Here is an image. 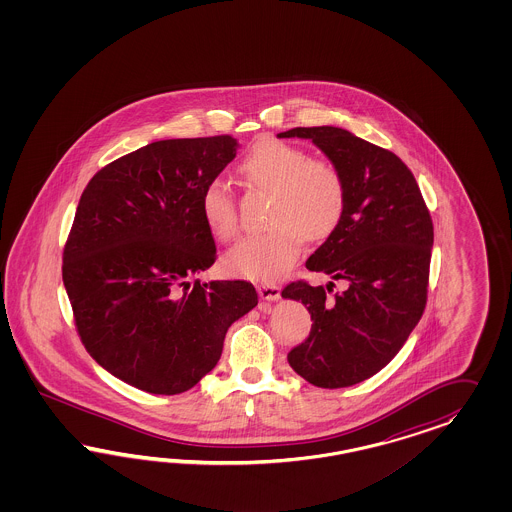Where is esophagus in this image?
Returning a JSON list of instances; mask_svg holds the SVG:
<instances>
[{
	"mask_svg": "<svg viewBox=\"0 0 512 512\" xmlns=\"http://www.w3.org/2000/svg\"><path fill=\"white\" fill-rule=\"evenodd\" d=\"M257 291H259V296H261L263 300L276 302V300L281 298V289H279L278 285H274V283H261V285L257 287Z\"/></svg>",
	"mask_w": 512,
	"mask_h": 512,
	"instance_id": "esophagus-1",
	"label": "esophagus"
}]
</instances>
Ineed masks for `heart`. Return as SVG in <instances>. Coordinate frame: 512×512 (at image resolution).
<instances>
[{"label": "heart", "mask_w": 512, "mask_h": 512, "mask_svg": "<svg viewBox=\"0 0 512 512\" xmlns=\"http://www.w3.org/2000/svg\"><path fill=\"white\" fill-rule=\"evenodd\" d=\"M238 172L249 187L272 195L266 212L270 229L244 238L225 255L229 274L279 279L293 268L304 240L319 242L338 229L347 206V184L334 163L310 157L295 144L264 139L249 148ZM201 214L219 242H231L238 234L236 202L225 184L214 180L202 189Z\"/></svg>", "instance_id": "obj_1"}]
</instances>
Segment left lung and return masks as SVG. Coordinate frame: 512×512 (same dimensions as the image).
Instances as JSON below:
<instances>
[{
	"instance_id": "obj_1",
	"label": "left lung",
	"mask_w": 512,
	"mask_h": 512,
	"mask_svg": "<svg viewBox=\"0 0 512 512\" xmlns=\"http://www.w3.org/2000/svg\"><path fill=\"white\" fill-rule=\"evenodd\" d=\"M279 139H310L340 169L347 206L338 229L306 261L311 272L341 279L289 283L281 296L311 313L308 340L287 355L291 368L321 388L357 385L398 355L422 317L428 295L434 225L413 172L402 159L353 133L295 127Z\"/></svg>"
}]
</instances>
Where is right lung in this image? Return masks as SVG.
I'll list each match as a JSON object with an SVG mask.
<instances>
[{
    "mask_svg": "<svg viewBox=\"0 0 512 512\" xmlns=\"http://www.w3.org/2000/svg\"><path fill=\"white\" fill-rule=\"evenodd\" d=\"M236 148L231 135L157 140L103 167L80 197L63 285L86 351L131 387H195L229 326L259 302L249 281L190 283L216 261L202 189Z\"/></svg>",
    "mask_w": 512,
    "mask_h": 512,
    "instance_id": "right-lung-1",
    "label": "right lung"
}]
</instances>
